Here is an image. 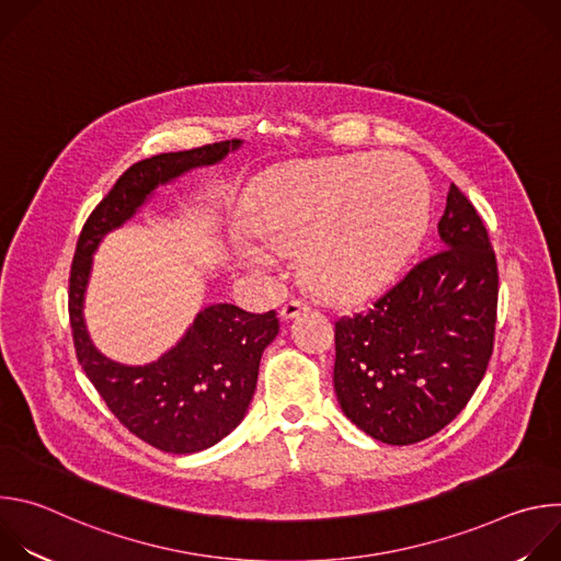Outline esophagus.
<instances>
[{
    "instance_id": "esophagus-1",
    "label": "esophagus",
    "mask_w": 561,
    "mask_h": 561,
    "mask_svg": "<svg viewBox=\"0 0 561 561\" xmlns=\"http://www.w3.org/2000/svg\"><path fill=\"white\" fill-rule=\"evenodd\" d=\"M306 310H308L306 301H301V299H288V301L282 306L279 314H282V319H293V317H297V314H301V312H306Z\"/></svg>"
}]
</instances>
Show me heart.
Masks as SVG:
<instances>
[{
    "label": "heart",
    "mask_w": 561,
    "mask_h": 561,
    "mask_svg": "<svg viewBox=\"0 0 561 561\" xmlns=\"http://www.w3.org/2000/svg\"><path fill=\"white\" fill-rule=\"evenodd\" d=\"M431 224L424 171L404 154H335L275 169L253 191L251 228L279 255L299 253L306 286L331 301L388 288ZM242 257L264 255L242 247Z\"/></svg>",
    "instance_id": "1"
}]
</instances>
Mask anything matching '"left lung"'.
Returning a JSON list of instances; mask_svg holds the SVG:
<instances>
[{
  "instance_id": "left-lung-1",
  "label": "left lung",
  "mask_w": 561,
  "mask_h": 561,
  "mask_svg": "<svg viewBox=\"0 0 561 561\" xmlns=\"http://www.w3.org/2000/svg\"><path fill=\"white\" fill-rule=\"evenodd\" d=\"M439 237L444 251L335 322L337 402L355 426L392 446L448 426L493 355L497 260L482 217L455 184Z\"/></svg>"
}]
</instances>
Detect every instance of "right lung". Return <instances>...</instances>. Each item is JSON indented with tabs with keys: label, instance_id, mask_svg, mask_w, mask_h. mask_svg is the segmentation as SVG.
<instances>
[{
	"label": "right lung",
	"instance_id": "1",
	"mask_svg": "<svg viewBox=\"0 0 561 561\" xmlns=\"http://www.w3.org/2000/svg\"><path fill=\"white\" fill-rule=\"evenodd\" d=\"M237 146L239 139H226L133 164L89 215L70 266L68 314L79 364L119 424L164 453L204 450L242 422L257 386L262 353L279 333L277 312L255 314L232 304L208 306L162 359L122 366L100 355L87 335L82 306L91 255L100 239L130 219L157 184L215 164Z\"/></svg>",
	"mask_w": 561,
	"mask_h": 561
}]
</instances>
